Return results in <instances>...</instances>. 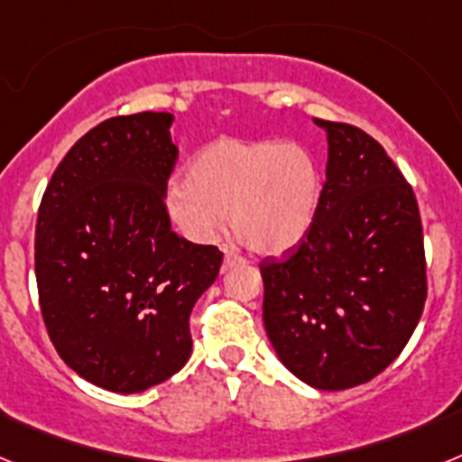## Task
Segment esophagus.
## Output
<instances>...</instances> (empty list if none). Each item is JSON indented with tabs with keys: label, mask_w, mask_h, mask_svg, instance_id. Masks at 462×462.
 Returning a JSON list of instances; mask_svg holds the SVG:
<instances>
[{
	"label": "esophagus",
	"mask_w": 462,
	"mask_h": 462,
	"mask_svg": "<svg viewBox=\"0 0 462 462\" xmlns=\"http://www.w3.org/2000/svg\"><path fill=\"white\" fill-rule=\"evenodd\" d=\"M245 259L240 254H236V252L226 250V254H224V271H228V268H236V266H243Z\"/></svg>",
	"instance_id": "esophagus-1"
}]
</instances>
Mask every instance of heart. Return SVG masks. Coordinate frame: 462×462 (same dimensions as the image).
<instances>
[{
  "label": "heart",
  "mask_w": 462,
  "mask_h": 462,
  "mask_svg": "<svg viewBox=\"0 0 462 462\" xmlns=\"http://www.w3.org/2000/svg\"><path fill=\"white\" fill-rule=\"evenodd\" d=\"M324 178L300 143L217 138L187 166V182L166 196L171 222L194 243H212L226 215L243 245L282 254L300 243L314 222Z\"/></svg>",
  "instance_id": "heart-1"
}]
</instances>
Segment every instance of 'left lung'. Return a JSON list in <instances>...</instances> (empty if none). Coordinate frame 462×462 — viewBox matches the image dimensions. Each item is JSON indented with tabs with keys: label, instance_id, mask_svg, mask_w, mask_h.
<instances>
[{
	"label": "left lung",
	"instance_id": "obj_1",
	"mask_svg": "<svg viewBox=\"0 0 462 462\" xmlns=\"http://www.w3.org/2000/svg\"><path fill=\"white\" fill-rule=\"evenodd\" d=\"M328 138L308 234L259 263L263 324L280 361L321 391L352 389L405 349L428 296L414 189L373 136L314 120Z\"/></svg>",
	"mask_w": 462,
	"mask_h": 462
}]
</instances>
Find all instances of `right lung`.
I'll list each match as a JSON object with an SVG mask.
<instances>
[{"label":"right lung","instance_id":"add662e5","mask_svg":"<svg viewBox=\"0 0 462 462\" xmlns=\"http://www.w3.org/2000/svg\"><path fill=\"white\" fill-rule=\"evenodd\" d=\"M171 113L150 110L97 125L39 206L34 268L48 336L73 373L116 393H141L185 365L189 314L222 266L215 245L171 228Z\"/></svg>","mask_w":462,"mask_h":462}]
</instances>
